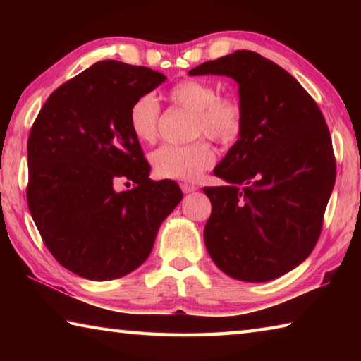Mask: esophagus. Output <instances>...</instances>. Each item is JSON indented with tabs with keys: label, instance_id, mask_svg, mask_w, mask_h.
Instances as JSON below:
<instances>
[{
	"label": "esophagus",
	"instance_id": "34e87169",
	"mask_svg": "<svg viewBox=\"0 0 361 361\" xmlns=\"http://www.w3.org/2000/svg\"><path fill=\"white\" fill-rule=\"evenodd\" d=\"M181 191L185 194H189V192H194L197 191V186L191 185V183H181Z\"/></svg>",
	"mask_w": 361,
	"mask_h": 361
}]
</instances>
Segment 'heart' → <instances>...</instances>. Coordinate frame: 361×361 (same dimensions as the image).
<instances>
[{
	"instance_id": "b5f03b06",
	"label": "heart",
	"mask_w": 361,
	"mask_h": 361,
	"mask_svg": "<svg viewBox=\"0 0 361 361\" xmlns=\"http://www.w3.org/2000/svg\"><path fill=\"white\" fill-rule=\"evenodd\" d=\"M170 100L176 106L192 113V133L207 135L216 142H231L240 133L243 111L234 97H218L215 85L185 79L170 90ZM159 102L146 94L132 103L129 126L133 135L143 143H152L157 137ZM215 162V151L205 140L189 145H162L151 154V164L159 178L195 180Z\"/></svg>"
}]
</instances>
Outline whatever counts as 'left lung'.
I'll use <instances>...</instances> for the list:
<instances>
[{
    "mask_svg": "<svg viewBox=\"0 0 361 361\" xmlns=\"http://www.w3.org/2000/svg\"><path fill=\"white\" fill-rule=\"evenodd\" d=\"M239 84V140L213 170L226 186L204 188L212 215L207 252L224 274L269 282L312 253L333 192L331 137L312 97L282 66L237 51L189 71Z\"/></svg>",
    "mask_w": 361,
    "mask_h": 361,
    "instance_id": "8db88e82",
    "label": "left lung"
}]
</instances>
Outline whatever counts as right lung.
I'll list each match as a JSON object with an SVG mask.
<instances>
[{"mask_svg":"<svg viewBox=\"0 0 361 361\" xmlns=\"http://www.w3.org/2000/svg\"><path fill=\"white\" fill-rule=\"evenodd\" d=\"M166 79L103 60L54 90L32 127L28 209L49 252L79 277L103 282L135 271L181 202L175 181L149 178L129 126L132 103ZM122 179L136 188L116 192Z\"/></svg>","mask_w":361,"mask_h":361,"instance_id":"add662e5","label":"right lung"}]
</instances>
